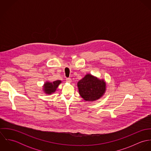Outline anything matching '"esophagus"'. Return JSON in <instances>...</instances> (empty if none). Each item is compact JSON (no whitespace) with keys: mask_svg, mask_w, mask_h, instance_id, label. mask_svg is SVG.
<instances>
[{"mask_svg":"<svg viewBox=\"0 0 151 151\" xmlns=\"http://www.w3.org/2000/svg\"><path fill=\"white\" fill-rule=\"evenodd\" d=\"M66 81L68 83H71V79L70 78H66Z\"/></svg>","mask_w":151,"mask_h":151,"instance_id":"obj_1","label":"esophagus"}]
</instances>
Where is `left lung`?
<instances>
[{
	"mask_svg": "<svg viewBox=\"0 0 151 151\" xmlns=\"http://www.w3.org/2000/svg\"><path fill=\"white\" fill-rule=\"evenodd\" d=\"M78 87L81 96L86 101H93L101 98L105 92L106 84L91 74H87L78 81Z\"/></svg>",
	"mask_w": 151,
	"mask_h": 151,
	"instance_id": "1",
	"label": "left lung"
}]
</instances>
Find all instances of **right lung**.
<instances>
[{
	"mask_svg": "<svg viewBox=\"0 0 151 151\" xmlns=\"http://www.w3.org/2000/svg\"><path fill=\"white\" fill-rule=\"evenodd\" d=\"M60 83H61V81H60V80H57V81H53L52 83H49V82L46 83L45 84V87H44L45 92L48 94L54 92L56 91L57 87Z\"/></svg>",
	"mask_w": 151,
	"mask_h": 151,
	"instance_id": "obj_1",
	"label": "right lung"
}]
</instances>
